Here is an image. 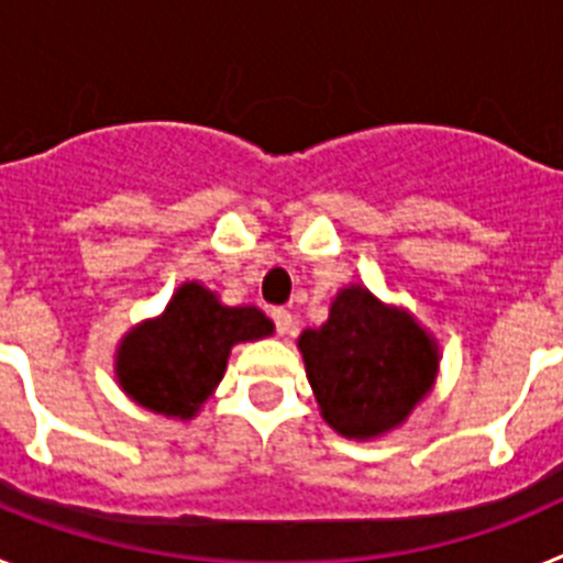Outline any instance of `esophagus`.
Returning a JSON list of instances; mask_svg holds the SVG:
<instances>
[{"label":"esophagus","mask_w":563,"mask_h":563,"mask_svg":"<svg viewBox=\"0 0 563 563\" xmlns=\"http://www.w3.org/2000/svg\"><path fill=\"white\" fill-rule=\"evenodd\" d=\"M273 324H276L278 335H290L292 324H296V321H292L290 312L282 310V307H276V310H273Z\"/></svg>","instance_id":"1"}]
</instances>
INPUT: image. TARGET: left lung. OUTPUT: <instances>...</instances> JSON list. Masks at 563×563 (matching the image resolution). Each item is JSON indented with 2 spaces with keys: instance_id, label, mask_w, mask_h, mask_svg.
<instances>
[{
  "instance_id": "left-lung-1",
  "label": "left lung",
  "mask_w": 563,
  "mask_h": 563,
  "mask_svg": "<svg viewBox=\"0 0 563 563\" xmlns=\"http://www.w3.org/2000/svg\"><path fill=\"white\" fill-rule=\"evenodd\" d=\"M298 352L324 422L357 442L400 429L440 375L437 338L363 285L332 298L330 318L301 332Z\"/></svg>"
}]
</instances>
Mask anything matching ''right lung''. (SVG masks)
I'll use <instances>...</instances> for the list:
<instances>
[{
  "label": "right lung",
  "instance_id": "obj_1",
  "mask_svg": "<svg viewBox=\"0 0 563 563\" xmlns=\"http://www.w3.org/2000/svg\"><path fill=\"white\" fill-rule=\"evenodd\" d=\"M273 335L258 307H228L200 282H183L161 316L134 324L114 350V380L152 415L194 420L225 377L236 343Z\"/></svg>",
  "mask_w": 563,
  "mask_h": 563
}]
</instances>
